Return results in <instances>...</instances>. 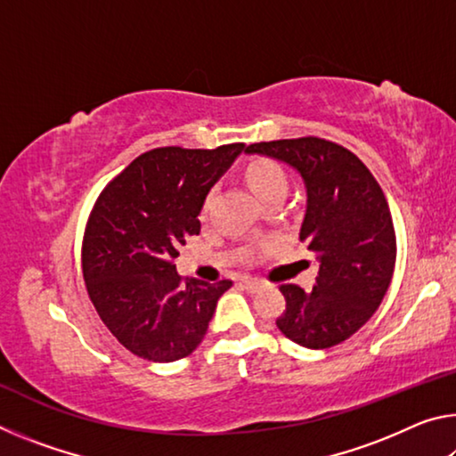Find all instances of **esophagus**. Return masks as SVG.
<instances>
[{
	"label": "esophagus",
	"mask_w": 456,
	"mask_h": 456,
	"mask_svg": "<svg viewBox=\"0 0 456 456\" xmlns=\"http://www.w3.org/2000/svg\"><path fill=\"white\" fill-rule=\"evenodd\" d=\"M241 288H243L245 291L253 293V291H257V289L264 288V283H261L259 280H253V277H243V280H241Z\"/></svg>",
	"instance_id": "esophagus-1"
}]
</instances>
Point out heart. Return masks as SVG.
<instances>
[{"label": "heart", "mask_w": 456, "mask_h": 456, "mask_svg": "<svg viewBox=\"0 0 456 456\" xmlns=\"http://www.w3.org/2000/svg\"><path fill=\"white\" fill-rule=\"evenodd\" d=\"M245 181L261 200L273 195V192L288 191V176H285L283 168L267 159L253 160V163L247 165Z\"/></svg>", "instance_id": "b5f03b06"}]
</instances>
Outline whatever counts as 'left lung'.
<instances>
[{
  "label": "left lung",
  "instance_id": "8db88e82",
  "mask_svg": "<svg viewBox=\"0 0 456 456\" xmlns=\"http://www.w3.org/2000/svg\"><path fill=\"white\" fill-rule=\"evenodd\" d=\"M249 154L281 160L302 176L305 213L299 241L315 253V285H281L277 328L304 348H331L364 326L395 273L396 235L390 207L366 165L318 136L251 144Z\"/></svg>",
  "mask_w": 456,
  "mask_h": 456
}]
</instances>
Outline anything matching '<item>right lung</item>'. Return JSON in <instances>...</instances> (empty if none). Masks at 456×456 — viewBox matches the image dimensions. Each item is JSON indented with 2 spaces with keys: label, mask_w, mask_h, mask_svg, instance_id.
<instances>
[{
  "label": "right lung",
  "mask_w": 456,
  "mask_h": 456,
  "mask_svg": "<svg viewBox=\"0 0 456 456\" xmlns=\"http://www.w3.org/2000/svg\"><path fill=\"white\" fill-rule=\"evenodd\" d=\"M243 142L219 149L149 151L98 197L82 245L88 296L112 336L151 362H175L203 342L219 297L233 281H183L173 261L215 183Z\"/></svg>",
  "instance_id": "right-lung-1"
}]
</instances>
